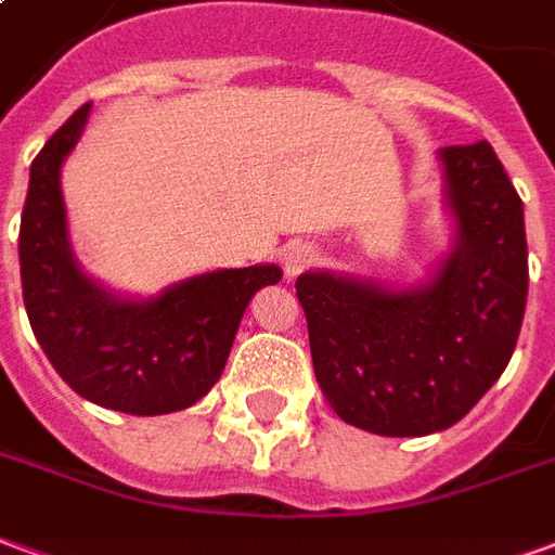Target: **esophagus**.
Instances as JSON below:
<instances>
[{"label":"esophagus","mask_w":555,"mask_h":555,"mask_svg":"<svg viewBox=\"0 0 555 555\" xmlns=\"http://www.w3.org/2000/svg\"><path fill=\"white\" fill-rule=\"evenodd\" d=\"M282 267H285V276L294 279L297 273H302L306 267L314 261V249L312 246H306V243H288L285 249H282Z\"/></svg>","instance_id":"34e87169"}]
</instances>
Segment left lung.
Instances as JSON below:
<instances>
[{"label":"left lung","mask_w":555,"mask_h":555,"mask_svg":"<svg viewBox=\"0 0 555 555\" xmlns=\"http://www.w3.org/2000/svg\"><path fill=\"white\" fill-rule=\"evenodd\" d=\"M452 246L416 285L306 270L314 377L348 425L380 437L452 428L500 380L529 291L524 202L488 142L437 151Z\"/></svg>","instance_id":"1"}]
</instances>
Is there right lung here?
Segmentation results:
<instances>
[{"mask_svg": "<svg viewBox=\"0 0 555 555\" xmlns=\"http://www.w3.org/2000/svg\"><path fill=\"white\" fill-rule=\"evenodd\" d=\"M79 106L29 169L20 222V279L31 333L74 392L101 408L163 416L193 408L229 362L255 291L276 285V264L207 270L154 297L101 285L74 255L62 166L89 125Z\"/></svg>", "mask_w": 555, "mask_h": 555, "instance_id": "right-lung-1", "label": "right lung"}]
</instances>
